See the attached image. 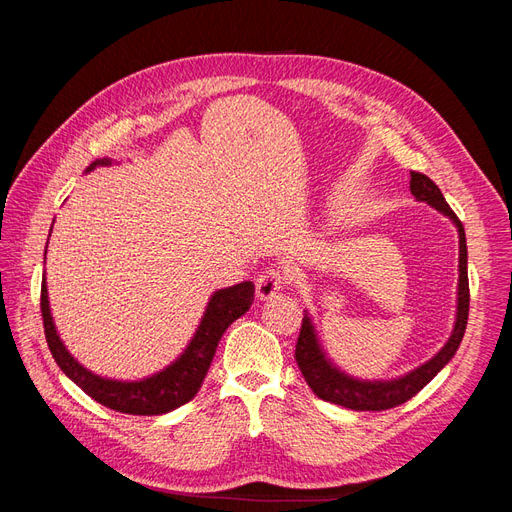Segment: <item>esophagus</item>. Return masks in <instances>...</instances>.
<instances>
[{"label":"esophagus","mask_w":512,"mask_h":512,"mask_svg":"<svg viewBox=\"0 0 512 512\" xmlns=\"http://www.w3.org/2000/svg\"><path fill=\"white\" fill-rule=\"evenodd\" d=\"M286 284V273L280 267H269L258 275L256 280V294L260 301H267L271 297H275Z\"/></svg>","instance_id":"34e87169"}]
</instances>
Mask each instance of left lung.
I'll use <instances>...</instances> for the list:
<instances>
[{
	"label": "left lung",
	"instance_id": "1",
	"mask_svg": "<svg viewBox=\"0 0 512 512\" xmlns=\"http://www.w3.org/2000/svg\"><path fill=\"white\" fill-rule=\"evenodd\" d=\"M410 190L416 200L431 205L440 213L448 215L453 224L459 230V288H457V318L455 327L444 348L429 359L425 365L416 367L410 374L401 376L397 380H356L344 371H339L327 356H324L318 337L314 331V324L309 316H303L301 333L297 339V350H294V359L301 369L305 382L309 384L320 399L329 401V404L344 406L350 410H389L395 406L406 404L418 391L427 386L433 378H436L438 371L453 359L463 333H466L468 324V312H470V286H468V245H466V232H463V224L455 215V211L448 207L442 192L436 183H433L423 173H410Z\"/></svg>",
	"mask_w": 512,
	"mask_h": 512
}]
</instances>
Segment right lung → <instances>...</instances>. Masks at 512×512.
Instances as JSON below:
<instances>
[{
	"instance_id": "obj_1",
	"label": "right lung",
	"mask_w": 512,
	"mask_h": 512,
	"mask_svg": "<svg viewBox=\"0 0 512 512\" xmlns=\"http://www.w3.org/2000/svg\"><path fill=\"white\" fill-rule=\"evenodd\" d=\"M111 160L102 158L91 162L87 170H94L96 166H108ZM254 303V284L241 282L237 286L222 288L211 294L209 305L205 309V316L200 320L198 329L192 337L188 348L175 363H170L166 369L158 371L149 378L134 380V382H121L91 374L74 356L66 350L61 342L57 329L53 324L51 307H49V292H46V280H42L40 290V309L44 320V335L46 344L53 354V359L61 367V371L81 389L94 397L98 404L111 408L123 414H138V416H153V414H166L175 410L198 393L200 384H203L209 365L213 361L215 348H218L224 331L232 322L241 318L250 305Z\"/></svg>"
}]
</instances>
